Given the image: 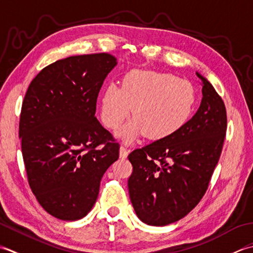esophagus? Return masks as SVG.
<instances>
[{
  "label": "esophagus",
  "instance_id": "esophagus-1",
  "mask_svg": "<svg viewBox=\"0 0 253 253\" xmlns=\"http://www.w3.org/2000/svg\"><path fill=\"white\" fill-rule=\"evenodd\" d=\"M127 154H128L127 149H126L125 146H121V147H120V151H119V156H120V158H122V159L126 158V157H127Z\"/></svg>",
  "mask_w": 253,
  "mask_h": 253
}]
</instances>
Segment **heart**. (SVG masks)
<instances>
[{
	"instance_id": "obj_1",
	"label": "heart",
	"mask_w": 253,
	"mask_h": 253,
	"mask_svg": "<svg viewBox=\"0 0 253 253\" xmlns=\"http://www.w3.org/2000/svg\"><path fill=\"white\" fill-rule=\"evenodd\" d=\"M194 104L195 90L189 81L170 73L133 71L123 79L121 88L110 84L104 89L100 117L108 128L116 130L132 112L134 119L118 137L132 143L145 134L148 140L164 141L185 126Z\"/></svg>"
}]
</instances>
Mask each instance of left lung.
Returning a JSON list of instances; mask_svg holds the SVG:
<instances>
[{
	"instance_id": "left-lung-1",
	"label": "left lung",
	"mask_w": 253,
	"mask_h": 253,
	"mask_svg": "<svg viewBox=\"0 0 253 253\" xmlns=\"http://www.w3.org/2000/svg\"><path fill=\"white\" fill-rule=\"evenodd\" d=\"M195 115L173 136L137 148L127 156V180L135 214L143 223L166 226L183 218L209 187L223 148L227 117L224 101L208 79Z\"/></svg>"
}]
</instances>
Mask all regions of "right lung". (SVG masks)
Returning <instances> with one entry per match:
<instances>
[{"label": "right lung", "mask_w": 253, "mask_h": 253, "mask_svg": "<svg viewBox=\"0 0 253 253\" xmlns=\"http://www.w3.org/2000/svg\"><path fill=\"white\" fill-rule=\"evenodd\" d=\"M117 59L108 53L69 56L45 66L26 92L19 122L28 182L54 217L88 214L119 144L95 117L96 102Z\"/></svg>", "instance_id": "obj_1"}]
</instances>
